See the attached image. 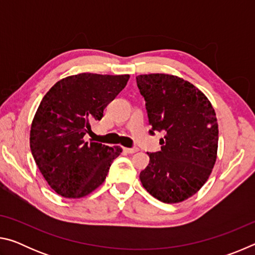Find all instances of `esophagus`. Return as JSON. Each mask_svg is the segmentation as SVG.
<instances>
[{"label":"esophagus","mask_w":255,"mask_h":255,"mask_svg":"<svg viewBox=\"0 0 255 255\" xmlns=\"http://www.w3.org/2000/svg\"><path fill=\"white\" fill-rule=\"evenodd\" d=\"M124 150L126 153H128V154H133V153L138 152V148H127V147H124Z\"/></svg>","instance_id":"obj_1"}]
</instances>
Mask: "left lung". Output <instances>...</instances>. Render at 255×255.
I'll return each mask as SVG.
<instances>
[{"instance_id":"1","label":"left lung","mask_w":255,"mask_h":255,"mask_svg":"<svg viewBox=\"0 0 255 255\" xmlns=\"http://www.w3.org/2000/svg\"><path fill=\"white\" fill-rule=\"evenodd\" d=\"M136 80L146 101L149 132H166L159 140L161 150L147 153L140 182L159 201L178 204L199 191L213 171L218 148L216 112L199 89L179 76L154 73Z\"/></svg>"}]
</instances>
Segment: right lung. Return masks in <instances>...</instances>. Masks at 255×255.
Wrapping results in <instances>:
<instances>
[{
  "label": "right lung",
  "mask_w": 255,
  "mask_h": 255,
  "mask_svg": "<svg viewBox=\"0 0 255 255\" xmlns=\"http://www.w3.org/2000/svg\"><path fill=\"white\" fill-rule=\"evenodd\" d=\"M129 75L93 73L67 76L42 98L30 130V149L49 187L64 198L79 199L103 183L119 146L85 141L91 124L126 86Z\"/></svg>",
  "instance_id": "1"
}]
</instances>
